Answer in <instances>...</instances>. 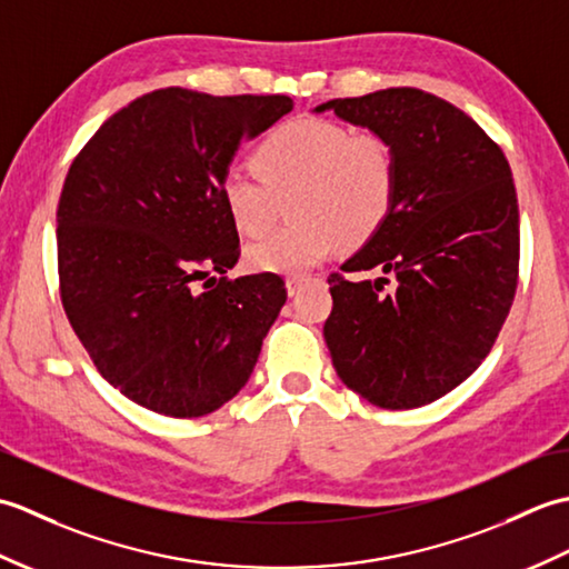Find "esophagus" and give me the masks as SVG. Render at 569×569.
Segmentation results:
<instances>
[{"label": "esophagus", "instance_id": "esophagus-1", "mask_svg": "<svg viewBox=\"0 0 569 569\" xmlns=\"http://www.w3.org/2000/svg\"><path fill=\"white\" fill-rule=\"evenodd\" d=\"M300 286H303V276H288L286 278V288H288V293H291V296H296L300 291Z\"/></svg>", "mask_w": 569, "mask_h": 569}]
</instances>
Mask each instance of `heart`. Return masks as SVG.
<instances>
[{
	"mask_svg": "<svg viewBox=\"0 0 569 569\" xmlns=\"http://www.w3.org/2000/svg\"><path fill=\"white\" fill-rule=\"evenodd\" d=\"M257 173L229 171L220 183L237 232L261 237L281 198L293 196V224L247 249L259 273L300 276L340 247H365L398 200V153L379 131H355L332 119H293L266 137L251 156Z\"/></svg>",
	"mask_w": 569,
	"mask_h": 569,
	"instance_id": "b5f03b06",
	"label": "heart"
}]
</instances>
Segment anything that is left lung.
<instances>
[{
  "instance_id": "8db88e82",
  "label": "left lung",
  "mask_w": 569,
  "mask_h": 569,
  "mask_svg": "<svg viewBox=\"0 0 569 569\" xmlns=\"http://www.w3.org/2000/svg\"><path fill=\"white\" fill-rule=\"evenodd\" d=\"M391 139L398 200L381 232L330 273L325 320L337 377L369 403L420 408L487 359L518 286V198L501 147L455 104L416 88L330 100ZM397 278L369 282L357 272Z\"/></svg>"
}]
</instances>
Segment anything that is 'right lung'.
Instances as JSON below:
<instances>
[{"label": "right lung", "mask_w": 569, "mask_h": 569, "mask_svg": "<svg viewBox=\"0 0 569 569\" xmlns=\"http://www.w3.org/2000/svg\"><path fill=\"white\" fill-rule=\"evenodd\" d=\"M291 110L288 94L153 90L72 159L58 200L60 303L129 401L200 418L249 381L288 293L278 273L224 276L241 249L220 183L241 139Z\"/></svg>", "instance_id": "obj_1"}]
</instances>
